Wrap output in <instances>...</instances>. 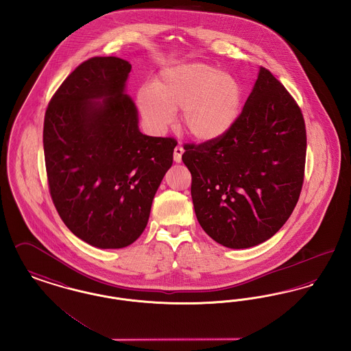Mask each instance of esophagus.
<instances>
[{
	"mask_svg": "<svg viewBox=\"0 0 351 351\" xmlns=\"http://www.w3.org/2000/svg\"><path fill=\"white\" fill-rule=\"evenodd\" d=\"M184 148L182 147H176L174 148V153H173V158H174V161L177 162V164H180L181 161H182V154H184Z\"/></svg>",
	"mask_w": 351,
	"mask_h": 351,
	"instance_id": "34e87169",
	"label": "esophagus"
}]
</instances>
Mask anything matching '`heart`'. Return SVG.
Masks as SVG:
<instances>
[{
	"instance_id": "b5f03b06",
	"label": "heart",
	"mask_w": 351,
	"mask_h": 351,
	"mask_svg": "<svg viewBox=\"0 0 351 351\" xmlns=\"http://www.w3.org/2000/svg\"><path fill=\"white\" fill-rule=\"evenodd\" d=\"M243 88L239 80L221 70L189 63L164 69L152 88L137 93V104L147 125L161 133L181 112L184 130L201 143L219 140L239 119Z\"/></svg>"
}]
</instances>
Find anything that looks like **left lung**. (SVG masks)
Returning a JSON list of instances; mask_svg holds the SVG:
<instances>
[{
    "mask_svg": "<svg viewBox=\"0 0 351 351\" xmlns=\"http://www.w3.org/2000/svg\"><path fill=\"white\" fill-rule=\"evenodd\" d=\"M306 130L292 95L260 67L238 121L219 140L184 145L191 198L204 232L228 248L272 238L304 182Z\"/></svg>",
    "mask_w": 351,
    "mask_h": 351,
    "instance_id": "obj_1",
    "label": "left lung"
}]
</instances>
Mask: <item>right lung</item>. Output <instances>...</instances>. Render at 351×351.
<instances>
[{"label": "right lung", "instance_id": "right-lung-1", "mask_svg": "<svg viewBox=\"0 0 351 351\" xmlns=\"http://www.w3.org/2000/svg\"><path fill=\"white\" fill-rule=\"evenodd\" d=\"M130 69L116 56L83 62L45 114L51 199L69 230L97 248H123L138 239L177 145L171 137L138 130L137 110L125 93Z\"/></svg>", "mask_w": 351, "mask_h": 351}]
</instances>
